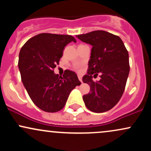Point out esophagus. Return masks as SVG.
I'll use <instances>...</instances> for the list:
<instances>
[{
  "instance_id": "esophagus-1",
  "label": "esophagus",
  "mask_w": 151,
  "mask_h": 151,
  "mask_svg": "<svg viewBox=\"0 0 151 151\" xmlns=\"http://www.w3.org/2000/svg\"><path fill=\"white\" fill-rule=\"evenodd\" d=\"M78 78H79V81H80L81 82H82V77H81V76H80V75H78Z\"/></svg>"
}]
</instances>
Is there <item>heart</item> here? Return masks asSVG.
Listing matches in <instances>:
<instances>
[{
	"label": "heart",
	"mask_w": 151,
	"mask_h": 151,
	"mask_svg": "<svg viewBox=\"0 0 151 151\" xmlns=\"http://www.w3.org/2000/svg\"><path fill=\"white\" fill-rule=\"evenodd\" d=\"M81 65H80V64H77V65H75V66H74V68L76 69V70H79V69L81 68Z\"/></svg>",
	"instance_id": "heart-1"
}]
</instances>
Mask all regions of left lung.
Returning <instances> with one entry per match:
<instances>
[{
    "instance_id": "obj_1",
    "label": "left lung",
    "mask_w": 151,
    "mask_h": 151,
    "mask_svg": "<svg viewBox=\"0 0 151 151\" xmlns=\"http://www.w3.org/2000/svg\"><path fill=\"white\" fill-rule=\"evenodd\" d=\"M82 42L92 46L87 74L83 82L89 84L91 92L83 96L86 108L95 113L111 109L124 93L129 77V52L119 36L104 30L77 35ZM100 74L94 83L93 77Z\"/></svg>"
}]
</instances>
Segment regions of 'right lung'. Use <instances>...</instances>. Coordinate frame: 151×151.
<instances>
[{
    "label": "right lung",
    "instance_id": "1",
    "mask_svg": "<svg viewBox=\"0 0 151 151\" xmlns=\"http://www.w3.org/2000/svg\"><path fill=\"white\" fill-rule=\"evenodd\" d=\"M75 38L68 35L41 33L25 43L19 54L18 68L22 82L38 108L50 113L65 106L72 90L81 82L75 72L66 70L63 76L54 73L65 46Z\"/></svg>",
    "mask_w": 151,
    "mask_h": 151
}]
</instances>
